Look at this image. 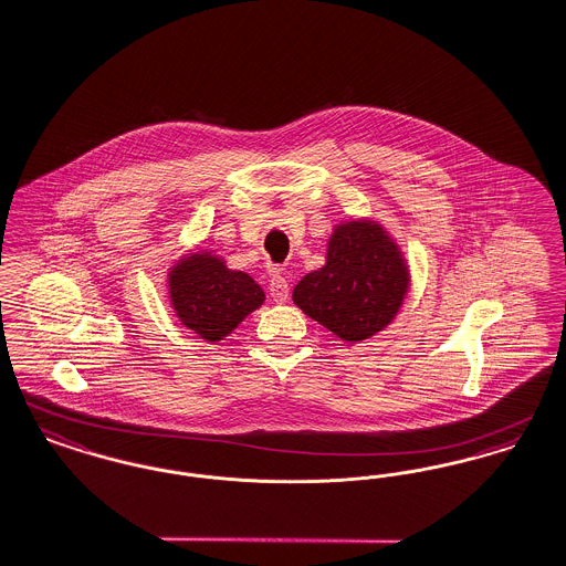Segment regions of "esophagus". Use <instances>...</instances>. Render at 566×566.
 Instances as JSON below:
<instances>
[{
  "label": "esophagus",
  "instance_id": "esophagus-1",
  "mask_svg": "<svg viewBox=\"0 0 566 566\" xmlns=\"http://www.w3.org/2000/svg\"><path fill=\"white\" fill-rule=\"evenodd\" d=\"M270 296L274 302H285L290 296V285H287V279L281 274V272H274L272 279H270Z\"/></svg>",
  "mask_w": 566,
  "mask_h": 566
}]
</instances>
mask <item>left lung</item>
<instances>
[{"instance_id":"1","label":"left lung","mask_w":566,"mask_h":566,"mask_svg":"<svg viewBox=\"0 0 566 566\" xmlns=\"http://www.w3.org/2000/svg\"><path fill=\"white\" fill-rule=\"evenodd\" d=\"M407 290L409 270L384 228L347 221L327 242L326 266L294 287V302L338 338L357 343L394 319Z\"/></svg>"}]
</instances>
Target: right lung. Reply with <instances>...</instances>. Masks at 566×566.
I'll return each mask as SVG.
<instances>
[{"label": "right lung", "instance_id": "right-lung-1", "mask_svg": "<svg viewBox=\"0 0 566 566\" xmlns=\"http://www.w3.org/2000/svg\"><path fill=\"white\" fill-rule=\"evenodd\" d=\"M168 283L182 326L210 343L228 336L266 297L247 272L226 269L209 253H191L180 260Z\"/></svg>", "mask_w": 566, "mask_h": 566}]
</instances>
